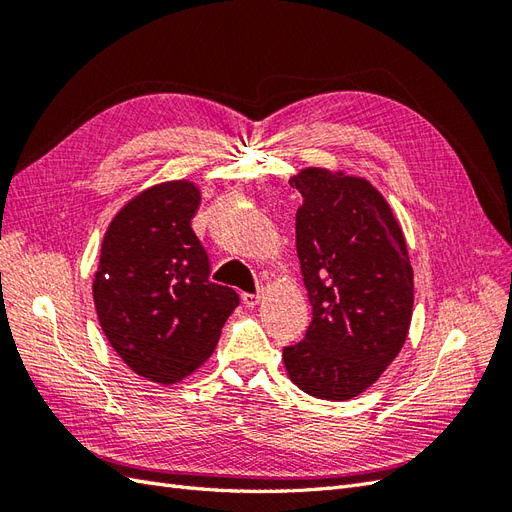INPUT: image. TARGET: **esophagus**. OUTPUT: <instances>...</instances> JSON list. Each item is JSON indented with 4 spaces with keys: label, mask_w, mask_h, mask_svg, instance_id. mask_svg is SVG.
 Masks as SVG:
<instances>
[{
    "label": "esophagus",
    "mask_w": 512,
    "mask_h": 512,
    "mask_svg": "<svg viewBox=\"0 0 512 512\" xmlns=\"http://www.w3.org/2000/svg\"><path fill=\"white\" fill-rule=\"evenodd\" d=\"M260 299H262V294L260 292H245L243 294V303L247 305V307H254V305H258L260 303Z\"/></svg>",
    "instance_id": "esophagus-1"
}]
</instances>
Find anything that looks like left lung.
<instances>
[{
    "label": "left lung",
    "mask_w": 512,
    "mask_h": 512,
    "mask_svg": "<svg viewBox=\"0 0 512 512\" xmlns=\"http://www.w3.org/2000/svg\"><path fill=\"white\" fill-rule=\"evenodd\" d=\"M303 196L297 256L312 324L284 348L290 380L307 395H361L404 348L414 305L406 237L363 177L309 166L290 177Z\"/></svg>",
    "instance_id": "1"
}]
</instances>
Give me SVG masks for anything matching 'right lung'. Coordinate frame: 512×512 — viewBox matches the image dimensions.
Instances as JSON below:
<instances>
[{"mask_svg":"<svg viewBox=\"0 0 512 512\" xmlns=\"http://www.w3.org/2000/svg\"><path fill=\"white\" fill-rule=\"evenodd\" d=\"M200 190L188 179L136 194L108 224L94 277L100 327L138 376L175 384L218 344L239 294L209 280L192 230Z\"/></svg>","mask_w":512,"mask_h":512,"instance_id":"1","label":"right lung"}]
</instances>
